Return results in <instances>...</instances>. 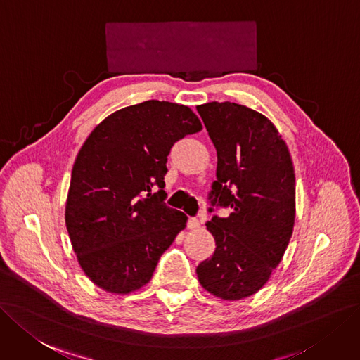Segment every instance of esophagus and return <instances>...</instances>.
<instances>
[{
  "label": "esophagus",
  "mask_w": 360,
  "mask_h": 360,
  "mask_svg": "<svg viewBox=\"0 0 360 360\" xmlns=\"http://www.w3.org/2000/svg\"><path fill=\"white\" fill-rule=\"evenodd\" d=\"M187 227L190 230H197L198 227H200V221H198L197 218H190L188 222H187Z\"/></svg>",
  "instance_id": "1"
}]
</instances>
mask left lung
I'll return each instance as SVG.
<instances>
[{"label": "left lung", "mask_w": 360, "mask_h": 360, "mask_svg": "<svg viewBox=\"0 0 360 360\" xmlns=\"http://www.w3.org/2000/svg\"><path fill=\"white\" fill-rule=\"evenodd\" d=\"M197 111L218 154L212 206L230 207L231 214L207 221L217 248L195 273L210 295L243 300L269 282L289 245L294 163L276 126L258 111L234 102H209Z\"/></svg>", "instance_id": "obj_1"}]
</instances>
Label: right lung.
I'll return each instance as SVG.
<instances>
[{
    "label": "right lung",
    "instance_id": "add662e5",
    "mask_svg": "<svg viewBox=\"0 0 360 360\" xmlns=\"http://www.w3.org/2000/svg\"><path fill=\"white\" fill-rule=\"evenodd\" d=\"M202 129L188 106L145 101L112 112L87 136L72 167L65 224L79 267L98 288L127 295L151 281L187 224L163 202L167 155Z\"/></svg>",
    "mask_w": 360,
    "mask_h": 360
}]
</instances>
